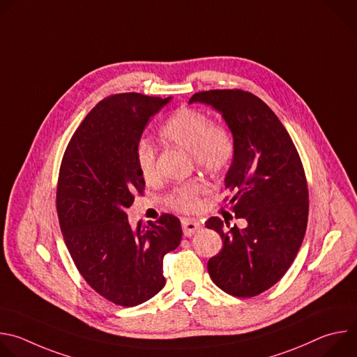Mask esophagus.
<instances>
[{
    "instance_id": "esophagus-1",
    "label": "esophagus",
    "mask_w": 357,
    "mask_h": 357,
    "mask_svg": "<svg viewBox=\"0 0 357 357\" xmlns=\"http://www.w3.org/2000/svg\"><path fill=\"white\" fill-rule=\"evenodd\" d=\"M181 225H182L183 234H185L186 237H190V236H193L196 231L200 230V222H199V220H195V219H182V220H181Z\"/></svg>"
}]
</instances>
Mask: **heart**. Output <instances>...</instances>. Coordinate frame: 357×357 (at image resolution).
Wrapping results in <instances>:
<instances>
[{"label": "heart", "mask_w": 357, "mask_h": 357, "mask_svg": "<svg viewBox=\"0 0 357 357\" xmlns=\"http://www.w3.org/2000/svg\"><path fill=\"white\" fill-rule=\"evenodd\" d=\"M160 137L171 144L190 151L196 167L211 175L223 174L234 154L230 131L218 123H212L208 114L192 107H181L160 128ZM135 161L142 179L155 183L160 179L157 151L151 144L141 141L135 148ZM205 183L190 181L176 186L167 197L168 206L176 212L190 213L199 206V195Z\"/></svg>", "instance_id": "b5f03b06"}]
</instances>
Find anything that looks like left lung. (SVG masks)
Segmentation results:
<instances>
[{"label":"left lung","instance_id":"1","mask_svg":"<svg viewBox=\"0 0 357 357\" xmlns=\"http://www.w3.org/2000/svg\"><path fill=\"white\" fill-rule=\"evenodd\" d=\"M206 103L222 113L234 141L226 175L236 219L206 222L223 241L208 263L212 281L225 292L256 296L277 284L291 267L308 225V183L298 151L274 112L261 98L241 89L195 93L189 103Z\"/></svg>","mask_w":357,"mask_h":357}]
</instances>
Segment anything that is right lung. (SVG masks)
<instances>
[{
    "instance_id": "right-lung-1",
    "label": "right lung",
    "mask_w": 357,
    "mask_h": 357,
    "mask_svg": "<svg viewBox=\"0 0 357 357\" xmlns=\"http://www.w3.org/2000/svg\"><path fill=\"white\" fill-rule=\"evenodd\" d=\"M169 100L139 93L103 98L72 135L59 169L56 211L70 257L97 294L121 307L164 288V256L182 238L174 215L132 229L126 213L145 188L135 148Z\"/></svg>"
}]
</instances>
